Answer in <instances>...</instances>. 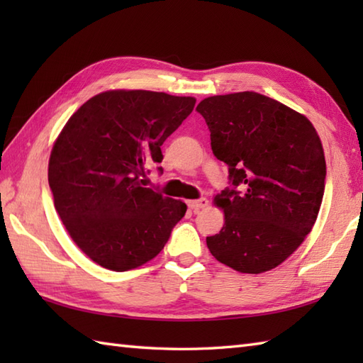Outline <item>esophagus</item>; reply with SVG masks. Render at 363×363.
I'll return each mask as SVG.
<instances>
[{
	"mask_svg": "<svg viewBox=\"0 0 363 363\" xmlns=\"http://www.w3.org/2000/svg\"><path fill=\"white\" fill-rule=\"evenodd\" d=\"M207 204H209V199L207 198H199V199H195V201H189V207L194 212H199L201 209H204Z\"/></svg>",
	"mask_w": 363,
	"mask_h": 363,
	"instance_id": "esophagus-1",
	"label": "esophagus"
}]
</instances>
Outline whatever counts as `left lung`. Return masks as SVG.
<instances>
[{
	"label": "left lung",
	"instance_id": "obj_1",
	"mask_svg": "<svg viewBox=\"0 0 363 363\" xmlns=\"http://www.w3.org/2000/svg\"><path fill=\"white\" fill-rule=\"evenodd\" d=\"M196 111L230 184L217 198L225 226L206 238L207 248L240 273L273 269L318 217L326 160L317 130L304 115L256 91L206 98Z\"/></svg>",
	"mask_w": 363,
	"mask_h": 363
}]
</instances>
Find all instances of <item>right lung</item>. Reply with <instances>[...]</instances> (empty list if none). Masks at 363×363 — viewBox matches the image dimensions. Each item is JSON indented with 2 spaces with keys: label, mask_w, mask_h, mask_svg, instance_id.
Returning a JSON list of instances; mask_svg holds the SVG:
<instances>
[{
  "label": "right lung",
  "mask_w": 363,
  "mask_h": 363,
  "mask_svg": "<svg viewBox=\"0 0 363 363\" xmlns=\"http://www.w3.org/2000/svg\"><path fill=\"white\" fill-rule=\"evenodd\" d=\"M191 96L109 90L84 103L52 146L48 182L54 207L82 252L128 272L164 250L186 203L143 187L168 135L195 107ZM162 173V167H157Z\"/></svg>",
  "instance_id": "obj_1"
}]
</instances>
